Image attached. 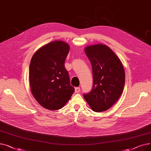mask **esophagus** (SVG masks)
Wrapping results in <instances>:
<instances>
[{"label": "esophagus", "mask_w": 151, "mask_h": 151, "mask_svg": "<svg viewBox=\"0 0 151 151\" xmlns=\"http://www.w3.org/2000/svg\"><path fill=\"white\" fill-rule=\"evenodd\" d=\"M75 91L76 93L80 92V87H77V88H75Z\"/></svg>", "instance_id": "obj_1"}]
</instances>
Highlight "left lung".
I'll list each match as a JSON object with an SVG mask.
<instances>
[{
  "label": "left lung",
  "mask_w": 151,
  "mask_h": 151,
  "mask_svg": "<svg viewBox=\"0 0 151 151\" xmlns=\"http://www.w3.org/2000/svg\"><path fill=\"white\" fill-rule=\"evenodd\" d=\"M84 51L91 63L93 81L92 91L84 94V98L93 111H105L123 92L125 76L123 65L105 45L88 46Z\"/></svg>",
  "instance_id": "left-lung-1"
}]
</instances>
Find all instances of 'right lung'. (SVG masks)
Listing matches in <instances>:
<instances>
[{"label": "right lung", "mask_w": 151, "mask_h": 151, "mask_svg": "<svg viewBox=\"0 0 151 151\" xmlns=\"http://www.w3.org/2000/svg\"><path fill=\"white\" fill-rule=\"evenodd\" d=\"M69 50L68 43L55 40L39 48L31 59V92L38 104L47 109L62 108L75 91L64 65Z\"/></svg>", "instance_id": "1"}]
</instances>
